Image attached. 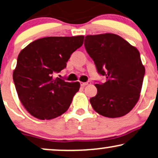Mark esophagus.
Returning a JSON list of instances; mask_svg holds the SVG:
<instances>
[{"label":"esophagus","instance_id":"esophagus-1","mask_svg":"<svg viewBox=\"0 0 158 158\" xmlns=\"http://www.w3.org/2000/svg\"><path fill=\"white\" fill-rule=\"evenodd\" d=\"M89 84H91V81L81 82V86H85V85H89Z\"/></svg>","mask_w":158,"mask_h":158}]
</instances>
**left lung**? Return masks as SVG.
Segmentation results:
<instances>
[{
	"instance_id": "8db88e82",
	"label": "left lung",
	"mask_w": 158,
	"mask_h": 158,
	"mask_svg": "<svg viewBox=\"0 0 158 158\" xmlns=\"http://www.w3.org/2000/svg\"><path fill=\"white\" fill-rule=\"evenodd\" d=\"M84 46L97 67L106 78L97 82V94L91 98L92 107L107 118L128 113L138 102L145 74L140 54L119 35L106 33L85 36Z\"/></svg>"
}]
</instances>
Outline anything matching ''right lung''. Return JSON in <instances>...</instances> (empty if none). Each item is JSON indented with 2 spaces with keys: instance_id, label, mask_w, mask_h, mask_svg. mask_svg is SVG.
I'll use <instances>...</instances> for the list:
<instances>
[{
  "instance_id": "add662e5",
  "label": "right lung",
  "mask_w": 158,
  "mask_h": 158,
  "mask_svg": "<svg viewBox=\"0 0 158 158\" xmlns=\"http://www.w3.org/2000/svg\"><path fill=\"white\" fill-rule=\"evenodd\" d=\"M83 39V35L47 37L32 42L19 53L13 73L14 85L20 102L35 118L53 119L68 110L81 85L65 82L56 74L66 68Z\"/></svg>"
}]
</instances>
